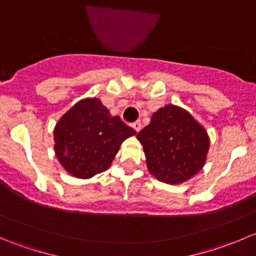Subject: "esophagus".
<instances>
[{"label":"esophagus","mask_w":256,"mask_h":256,"mask_svg":"<svg viewBox=\"0 0 256 256\" xmlns=\"http://www.w3.org/2000/svg\"><path fill=\"white\" fill-rule=\"evenodd\" d=\"M131 128H132L136 132H138V131L141 130V122L140 121H135L134 124H131Z\"/></svg>","instance_id":"obj_1"}]
</instances>
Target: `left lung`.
<instances>
[{
  "instance_id": "obj_1",
  "label": "left lung",
  "mask_w": 256,
  "mask_h": 256,
  "mask_svg": "<svg viewBox=\"0 0 256 256\" xmlns=\"http://www.w3.org/2000/svg\"><path fill=\"white\" fill-rule=\"evenodd\" d=\"M136 138L144 147L148 172L167 184L190 180L207 161L210 144L207 130L177 105L160 108Z\"/></svg>"
}]
</instances>
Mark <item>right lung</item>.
I'll use <instances>...</instances> for the list:
<instances>
[{
	"mask_svg": "<svg viewBox=\"0 0 256 256\" xmlns=\"http://www.w3.org/2000/svg\"><path fill=\"white\" fill-rule=\"evenodd\" d=\"M99 98H84L54 126V152L70 176L89 180L106 171L126 138L135 136Z\"/></svg>",
	"mask_w": 256,
	"mask_h": 256,
	"instance_id": "obj_1",
	"label": "right lung"
}]
</instances>
